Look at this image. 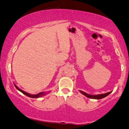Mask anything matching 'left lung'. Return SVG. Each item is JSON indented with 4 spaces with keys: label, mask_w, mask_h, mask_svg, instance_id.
Listing matches in <instances>:
<instances>
[{
    "label": "left lung",
    "mask_w": 129,
    "mask_h": 129,
    "mask_svg": "<svg viewBox=\"0 0 129 129\" xmlns=\"http://www.w3.org/2000/svg\"><path fill=\"white\" fill-rule=\"evenodd\" d=\"M79 92H81L82 95H84V96H85L87 98H92V99H96V100L102 99V98L106 97V96H107L109 94H110L112 92H109L105 93H103V94H98V95H90V94L87 93L86 92H84V91L79 90Z\"/></svg>",
    "instance_id": "obj_1"
}]
</instances>
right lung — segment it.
I'll list each match as a JSON object with an SVG mask.
<instances>
[{"instance_id": "obj_1", "label": "right lung", "mask_w": 129, "mask_h": 129, "mask_svg": "<svg viewBox=\"0 0 129 129\" xmlns=\"http://www.w3.org/2000/svg\"><path fill=\"white\" fill-rule=\"evenodd\" d=\"M15 87L16 88V89L18 90H19L20 92H21V93H23L24 95H26V96H29V97H31V98H39V97H42V96H44V95H47V94L49 93L50 92H51V91H48V92H40L39 93H37V94H31V93H29L25 92V91L23 90H21V88H19L18 87L16 86L15 84H14Z\"/></svg>"}]
</instances>
